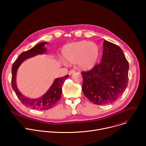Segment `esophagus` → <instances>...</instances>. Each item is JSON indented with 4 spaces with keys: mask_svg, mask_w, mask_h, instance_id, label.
I'll use <instances>...</instances> for the list:
<instances>
[{
    "mask_svg": "<svg viewBox=\"0 0 146 146\" xmlns=\"http://www.w3.org/2000/svg\"><path fill=\"white\" fill-rule=\"evenodd\" d=\"M74 73H76V71L74 70H70L69 72V75H72L73 74H74Z\"/></svg>",
    "mask_w": 146,
    "mask_h": 146,
    "instance_id": "34e87169",
    "label": "esophagus"
}]
</instances>
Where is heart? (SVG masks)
I'll list each match as a JSON object with an SVG mask.
<instances>
[{"mask_svg": "<svg viewBox=\"0 0 146 146\" xmlns=\"http://www.w3.org/2000/svg\"><path fill=\"white\" fill-rule=\"evenodd\" d=\"M62 54L66 61L70 63L77 62L80 69L87 70L96 65L100 50L96 43L83 40L65 45L62 48Z\"/></svg>", "mask_w": 146, "mask_h": 146, "instance_id": "heart-1", "label": "heart"}]
</instances>
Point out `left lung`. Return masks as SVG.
<instances>
[{
  "label": "left lung",
  "mask_w": 146,
  "mask_h": 146,
  "mask_svg": "<svg viewBox=\"0 0 146 146\" xmlns=\"http://www.w3.org/2000/svg\"><path fill=\"white\" fill-rule=\"evenodd\" d=\"M101 62L91 70L82 72V90L95 105L116 101L128 86L129 64L121 48L104 40Z\"/></svg>",
  "instance_id": "8db88e82"
}]
</instances>
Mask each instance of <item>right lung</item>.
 Wrapping results in <instances>:
<instances>
[{"label": "right lung", "instance_id": "add662e5", "mask_svg": "<svg viewBox=\"0 0 146 146\" xmlns=\"http://www.w3.org/2000/svg\"><path fill=\"white\" fill-rule=\"evenodd\" d=\"M46 43L47 42L39 43L31 49L21 54L13 64L11 69V87L18 98L25 106L38 110H48L56 105L61 97L62 85L63 84L65 80L68 78L69 75L56 78L50 89L44 95L38 99H32L26 98L19 91L16 85V74L18 68L25 59L37 54H44L46 52L47 50L44 47V45L46 44Z\"/></svg>", "mask_w": 146, "mask_h": 146}]
</instances>
